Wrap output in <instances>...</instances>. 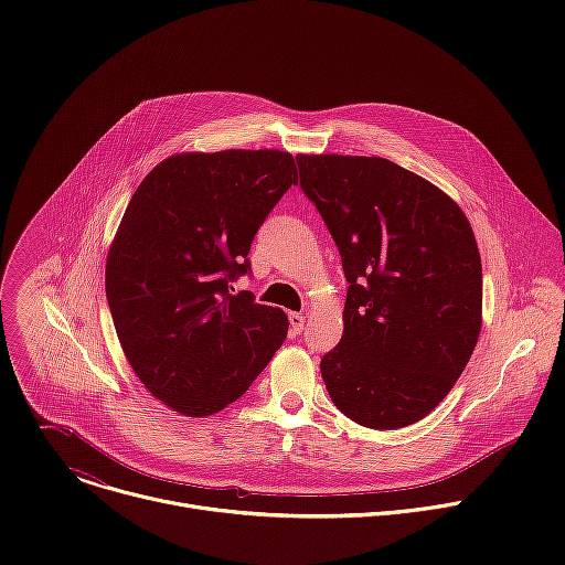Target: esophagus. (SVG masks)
Masks as SVG:
<instances>
[{
    "instance_id": "34e87169",
    "label": "esophagus",
    "mask_w": 565,
    "mask_h": 565,
    "mask_svg": "<svg viewBox=\"0 0 565 565\" xmlns=\"http://www.w3.org/2000/svg\"><path fill=\"white\" fill-rule=\"evenodd\" d=\"M288 319H290V331H292V335H299V333L303 331V321H306V317H303L301 312H290V315H288Z\"/></svg>"
}]
</instances>
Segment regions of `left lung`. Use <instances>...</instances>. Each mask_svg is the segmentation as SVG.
Wrapping results in <instances>:
<instances>
[{
	"mask_svg": "<svg viewBox=\"0 0 565 565\" xmlns=\"http://www.w3.org/2000/svg\"><path fill=\"white\" fill-rule=\"evenodd\" d=\"M349 281L344 333L321 358L333 405L369 429L423 420L480 333L482 268L471 225L436 185L377 156H297Z\"/></svg>",
	"mask_w": 565,
	"mask_h": 565,
	"instance_id": "8db88e82",
	"label": "left lung"
}]
</instances>
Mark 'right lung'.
<instances>
[{
  "mask_svg": "<svg viewBox=\"0 0 565 565\" xmlns=\"http://www.w3.org/2000/svg\"><path fill=\"white\" fill-rule=\"evenodd\" d=\"M297 183L288 151L177 153L134 192L107 257V301L145 388L199 418L244 395L288 333L284 310L232 281Z\"/></svg>",
  "mask_w": 565,
  "mask_h": 565,
  "instance_id": "1",
  "label": "right lung"
}]
</instances>
